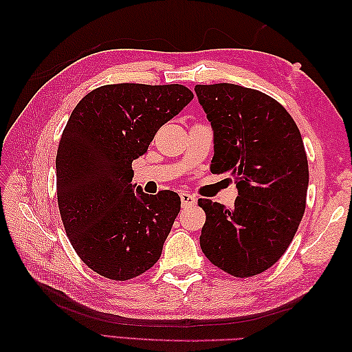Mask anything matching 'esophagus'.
<instances>
[{
    "instance_id": "esophagus-1",
    "label": "esophagus",
    "mask_w": 352,
    "mask_h": 352,
    "mask_svg": "<svg viewBox=\"0 0 352 352\" xmlns=\"http://www.w3.org/2000/svg\"><path fill=\"white\" fill-rule=\"evenodd\" d=\"M180 198H182L183 207H189V206H193V204L197 203V198L193 197V195H190V193H188V192H182L180 193Z\"/></svg>"
}]
</instances>
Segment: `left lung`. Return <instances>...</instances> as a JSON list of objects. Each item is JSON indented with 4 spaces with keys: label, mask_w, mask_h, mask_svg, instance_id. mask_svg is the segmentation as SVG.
I'll use <instances>...</instances> for the list:
<instances>
[{
    "label": "left lung",
    "mask_w": 352,
    "mask_h": 352,
    "mask_svg": "<svg viewBox=\"0 0 352 352\" xmlns=\"http://www.w3.org/2000/svg\"><path fill=\"white\" fill-rule=\"evenodd\" d=\"M195 92L214 131L212 172H231L233 208L199 198V245L227 274L248 278L276 263L305 210L309 163L301 133L281 104L256 89L218 83Z\"/></svg>",
    "instance_id": "left-lung-1"
}]
</instances>
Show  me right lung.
I'll return each mask as SVG.
<instances>
[{
  "instance_id": "obj_1",
  "label": "right lung",
  "mask_w": 352,
  "mask_h": 352,
  "mask_svg": "<svg viewBox=\"0 0 352 352\" xmlns=\"http://www.w3.org/2000/svg\"><path fill=\"white\" fill-rule=\"evenodd\" d=\"M192 98L183 85L119 83L72 110L57 148V203L72 248L101 276L136 278L160 258L182 199L134 192L131 163Z\"/></svg>"
}]
</instances>
